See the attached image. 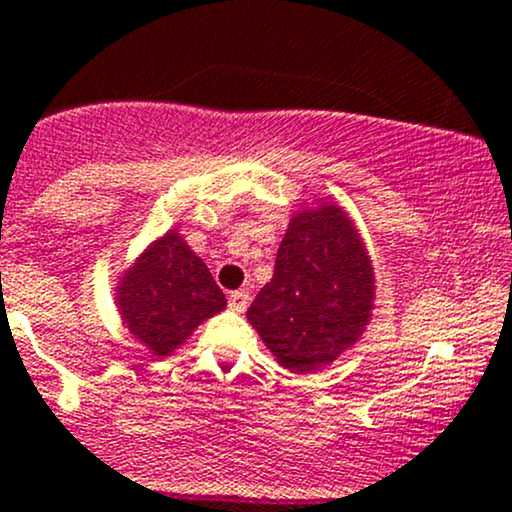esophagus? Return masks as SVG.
Here are the masks:
<instances>
[{"label":"esophagus","instance_id":"1","mask_svg":"<svg viewBox=\"0 0 512 512\" xmlns=\"http://www.w3.org/2000/svg\"><path fill=\"white\" fill-rule=\"evenodd\" d=\"M248 303H250V293L245 289L233 291L231 296H228V305H231V310H236V313H243V310L248 308Z\"/></svg>","mask_w":512,"mask_h":512}]
</instances>
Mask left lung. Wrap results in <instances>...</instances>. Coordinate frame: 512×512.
Segmentation results:
<instances>
[{
  "label": "left lung",
  "instance_id": "8db88e82",
  "mask_svg": "<svg viewBox=\"0 0 512 512\" xmlns=\"http://www.w3.org/2000/svg\"><path fill=\"white\" fill-rule=\"evenodd\" d=\"M373 267L354 223L322 204L289 223L274 276L248 320L284 368L308 373L361 337L373 308Z\"/></svg>",
  "mask_w": 512,
  "mask_h": 512
}]
</instances>
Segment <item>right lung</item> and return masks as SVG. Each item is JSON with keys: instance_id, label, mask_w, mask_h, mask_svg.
Listing matches in <instances>:
<instances>
[{"instance_id": "obj_1", "label": "right lung", "mask_w": 512, "mask_h": 512, "mask_svg": "<svg viewBox=\"0 0 512 512\" xmlns=\"http://www.w3.org/2000/svg\"><path fill=\"white\" fill-rule=\"evenodd\" d=\"M117 305L129 332L156 356H168L199 322L226 308V296L207 264L170 231L125 274Z\"/></svg>"}]
</instances>
